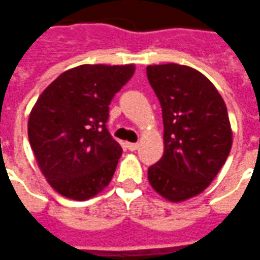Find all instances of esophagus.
Listing matches in <instances>:
<instances>
[{
    "label": "esophagus",
    "instance_id": "obj_1",
    "mask_svg": "<svg viewBox=\"0 0 260 260\" xmlns=\"http://www.w3.org/2000/svg\"><path fill=\"white\" fill-rule=\"evenodd\" d=\"M138 145L137 143H127V148L130 149V151H136V149H138Z\"/></svg>",
    "mask_w": 260,
    "mask_h": 260
}]
</instances>
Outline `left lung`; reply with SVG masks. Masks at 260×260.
Listing matches in <instances>:
<instances>
[{
  "label": "left lung",
  "mask_w": 260,
  "mask_h": 260,
  "mask_svg": "<svg viewBox=\"0 0 260 260\" xmlns=\"http://www.w3.org/2000/svg\"><path fill=\"white\" fill-rule=\"evenodd\" d=\"M164 117V156L148 169L153 190L183 202L206 190L226 162L233 130L226 104L212 81L179 63L147 66Z\"/></svg>",
  "instance_id": "obj_1"
}]
</instances>
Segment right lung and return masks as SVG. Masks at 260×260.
Here are the masks:
<instances>
[{"label": "right lung", "mask_w": 260, "mask_h": 260, "mask_svg": "<svg viewBox=\"0 0 260 260\" xmlns=\"http://www.w3.org/2000/svg\"><path fill=\"white\" fill-rule=\"evenodd\" d=\"M136 66L80 65L47 87L29 115L30 147L58 194L90 200L107 188L122 155L105 123L109 104Z\"/></svg>", "instance_id": "obj_1"}]
</instances>
